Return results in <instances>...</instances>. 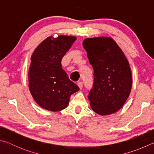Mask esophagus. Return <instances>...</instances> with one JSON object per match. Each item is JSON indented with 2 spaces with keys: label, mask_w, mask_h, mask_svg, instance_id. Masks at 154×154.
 Masks as SVG:
<instances>
[{
  "label": "esophagus",
  "mask_w": 154,
  "mask_h": 154,
  "mask_svg": "<svg viewBox=\"0 0 154 154\" xmlns=\"http://www.w3.org/2000/svg\"><path fill=\"white\" fill-rule=\"evenodd\" d=\"M77 85H78V86H79V88H80V89L82 90V88H83V83L82 82H78Z\"/></svg>",
  "instance_id": "1"
}]
</instances>
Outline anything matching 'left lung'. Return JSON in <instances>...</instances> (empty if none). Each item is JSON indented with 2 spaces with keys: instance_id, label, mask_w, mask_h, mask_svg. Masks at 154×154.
I'll return each mask as SVG.
<instances>
[{
  "instance_id": "obj_1",
  "label": "left lung",
  "mask_w": 154,
  "mask_h": 154,
  "mask_svg": "<svg viewBox=\"0 0 154 154\" xmlns=\"http://www.w3.org/2000/svg\"><path fill=\"white\" fill-rule=\"evenodd\" d=\"M83 46L94 71L93 86L88 95L91 108L100 116L116 113L124 105L131 91L128 61L110 37L85 38Z\"/></svg>"
}]
</instances>
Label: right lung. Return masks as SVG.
<instances>
[{"label": "right lung", "instance_id": "add662e5", "mask_svg": "<svg viewBox=\"0 0 154 154\" xmlns=\"http://www.w3.org/2000/svg\"><path fill=\"white\" fill-rule=\"evenodd\" d=\"M72 36H49L33 52L28 71L29 89L34 100L43 109L61 111L79 88L62 69L61 61L76 40Z\"/></svg>", "mask_w": 154, "mask_h": 154}]
</instances>
